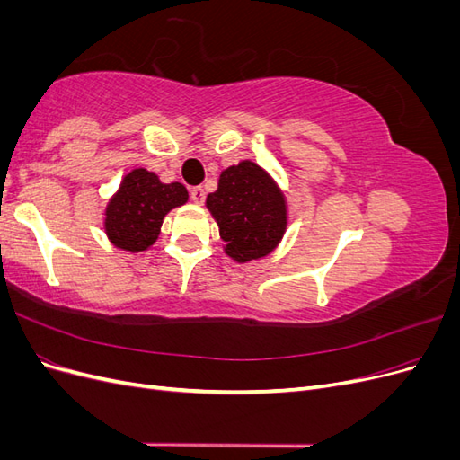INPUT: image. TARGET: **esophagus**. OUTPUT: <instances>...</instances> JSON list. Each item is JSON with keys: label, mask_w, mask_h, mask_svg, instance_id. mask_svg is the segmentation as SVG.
Listing matches in <instances>:
<instances>
[{"label": "esophagus", "mask_w": 460, "mask_h": 460, "mask_svg": "<svg viewBox=\"0 0 460 460\" xmlns=\"http://www.w3.org/2000/svg\"><path fill=\"white\" fill-rule=\"evenodd\" d=\"M190 196H191V199L196 201V203H203L205 201V190L201 186H193L190 190Z\"/></svg>", "instance_id": "34e87169"}]
</instances>
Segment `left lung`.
<instances>
[{"label":"left lung","mask_w":460,"mask_h":460,"mask_svg":"<svg viewBox=\"0 0 460 460\" xmlns=\"http://www.w3.org/2000/svg\"><path fill=\"white\" fill-rule=\"evenodd\" d=\"M207 207L226 242L225 252L238 262L269 255L288 226L284 193L253 161L222 171Z\"/></svg>","instance_id":"left-lung-1"}]
</instances>
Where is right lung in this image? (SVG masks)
I'll use <instances>...</instances> for the list:
<instances>
[{"instance_id": "1", "label": "right lung", "mask_w": 460, "mask_h": 460, "mask_svg": "<svg viewBox=\"0 0 460 460\" xmlns=\"http://www.w3.org/2000/svg\"><path fill=\"white\" fill-rule=\"evenodd\" d=\"M186 201L184 184H163L157 174L134 169L105 208V232L124 252H146L155 243L164 215Z\"/></svg>"}]
</instances>
